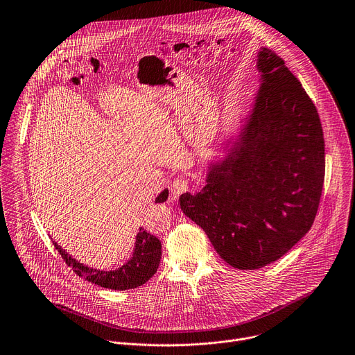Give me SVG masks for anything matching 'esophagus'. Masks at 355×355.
<instances>
[{
	"mask_svg": "<svg viewBox=\"0 0 355 355\" xmlns=\"http://www.w3.org/2000/svg\"><path fill=\"white\" fill-rule=\"evenodd\" d=\"M188 188H189V184H188L187 180H184V178H177V180H174L173 184H171V193L175 195V196H178V195L187 192Z\"/></svg>",
	"mask_w": 355,
	"mask_h": 355,
	"instance_id": "34e87169",
	"label": "esophagus"
}]
</instances>
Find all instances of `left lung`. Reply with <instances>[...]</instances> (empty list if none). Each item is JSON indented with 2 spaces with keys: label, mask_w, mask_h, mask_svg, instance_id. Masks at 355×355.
<instances>
[{
  "label": "left lung",
  "mask_w": 355,
  "mask_h": 355,
  "mask_svg": "<svg viewBox=\"0 0 355 355\" xmlns=\"http://www.w3.org/2000/svg\"><path fill=\"white\" fill-rule=\"evenodd\" d=\"M261 87L225 159L206 185L180 196L181 210L221 259L257 270L286 254L313 227L325 178V141L317 107L285 60L257 55Z\"/></svg>",
  "instance_id": "8db88e82"
}]
</instances>
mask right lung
<instances>
[{"instance_id": "1", "label": "right lung", "mask_w": 355, "mask_h": 355, "mask_svg": "<svg viewBox=\"0 0 355 355\" xmlns=\"http://www.w3.org/2000/svg\"><path fill=\"white\" fill-rule=\"evenodd\" d=\"M167 198H168V191L164 189L156 198L155 203H163L167 200ZM52 243L58 250V253L64 260V263L69 267H71L78 277H83L85 281L95 284L101 288H106L112 291H127V289H134L144 285L157 271L160 257H162L160 241L155 235L145 231L144 228H139V232L137 234L132 257L124 266L113 271H101V270L89 268L78 263L76 259H73L56 242L52 241Z\"/></svg>"}]
</instances>
